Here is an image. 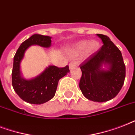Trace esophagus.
Returning a JSON list of instances; mask_svg holds the SVG:
<instances>
[{
  "mask_svg": "<svg viewBox=\"0 0 135 135\" xmlns=\"http://www.w3.org/2000/svg\"><path fill=\"white\" fill-rule=\"evenodd\" d=\"M76 66V64L75 63V62H71V63L69 64V69H74Z\"/></svg>",
  "mask_w": 135,
  "mask_h": 135,
  "instance_id": "esophagus-1",
  "label": "esophagus"
}]
</instances>
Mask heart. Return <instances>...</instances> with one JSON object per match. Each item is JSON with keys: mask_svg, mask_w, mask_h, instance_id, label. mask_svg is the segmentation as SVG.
I'll use <instances>...</instances> for the list:
<instances>
[{"mask_svg": "<svg viewBox=\"0 0 135 135\" xmlns=\"http://www.w3.org/2000/svg\"><path fill=\"white\" fill-rule=\"evenodd\" d=\"M99 47V43L96 41H81L78 42L68 49V51L71 55L72 56H76V55L83 52V51L85 50L87 55H90L94 53L97 50Z\"/></svg>", "mask_w": 135, "mask_h": 135, "instance_id": "b5f03b06", "label": "heart"}]
</instances>
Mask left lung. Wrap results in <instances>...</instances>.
Segmentation results:
<instances>
[{
  "label": "left lung",
  "instance_id": "left-lung-1",
  "mask_svg": "<svg viewBox=\"0 0 135 135\" xmlns=\"http://www.w3.org/2000/svg\"><path fill=\"white\" fill-rule=\"evenodd\" d=\"M103 42L98 51L80 65L82 71L79 87L87 99L104 102L114 98L121 90L126 78V65L121 52L107 36L97 34ZM109 64L108 70L101 69Z\"/></svg>",
  "mask_w": 135,
  "mask_h": 135
}]
</instances>
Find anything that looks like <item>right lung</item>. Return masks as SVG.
Masks as SVG:
<instances>
[{
  "mask_svg": "<svg viewBox=\"0 0 135 135\" xmlns=\"http://www.w3.org/2000/svg\"><path fill=\"white\" fill-rule=\"evenodd\" d=\"M51 37L50 36L33 35L21 44L15 55L12 72V84L16 93L26 102L41 104L50 100L55 96L59 79L70 71L68 65L63 68L50 66L36 78L31 80H25L22 78L20 62L26 49L32 45L49 47L51 45Z\"/></svg>",
  "mask_w": 135,
  "mask_h": 135,
  "instance_id": "obj_1",
  "label": "right lung"
}]
</instances>
